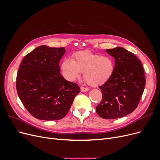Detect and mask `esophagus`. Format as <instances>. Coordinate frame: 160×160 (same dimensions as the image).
<instances>
[{
  "instance_id": "34e87169",
  "label": "esophagus",
  "mask_w": 160,
  "mask_h": 160,
  "mask_svg": "<svg viewBox=\"0 0 160 160\" xmlns=\"http://www.w3.org/2000/svg\"><path fill=\"white\" fill-rule=\"evenodd\" d=\"M89 90L88 88H85V87H81V91L82 92H86Z\"/></svg>"
}]
</instances>
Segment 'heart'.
Instances as JSON below:
<instances>
[{
	"label": "heart",
	"mask_w": 160,
	"mask_h": 160,
	"mask_svg": "<svg viewBox=\"0 0 160 160\" xmlns=\"http://www.w3.org/2000/svg\"><path fill=\"white\" fill-rule=\"evenodd\" d=\"M61 70L69 81H74L78 78L80 72H83L87 83L95 87L103 84L111 78L114 71V62L109 57L84 51L75 53L72 61H62Z\"/></svg>",
	"instance_id": "obj_1"
}]
</instances>
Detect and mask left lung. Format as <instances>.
Returning a JSON list of instances; mask_svg holds the SVG:
<instances>
[{"label":"left lung","mask_w":160,"mask_h":160,"mask_svg":"<svg viewBox=\"0 0 160 160\" xmlns=\"http://www.w3.org/2000/svg\"><path fill=\"white\" fill-rule=\"evenodd\" d=\"M115 59L111 78L99 87L102 99L96 111L103 119L124 117L137 108L143 93L146 78L141 61L122 47L106 49Z\"/></svg>","instance_id":"1"}]
</instances>
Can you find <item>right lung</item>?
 I'll return each mask as SVG.
<instances>
[{
  "label": "right lung",
  "instance_id": "add662e5",
  "mask_svg": "<svg viewBox=\"0 0 160 160\" xmlns=\"http://www.w3.org/2000/svg\"><path fill=\"white\" fill-rule=\"evenodd\" d=\"M64 47H38L27 54L19 67L16 87L27 110L38 119H62L80 92L77 83L60 73L59 61Z\"/></svg>",
  "mask_w": 160,
  "mask_h": 160
}]
</instances>
